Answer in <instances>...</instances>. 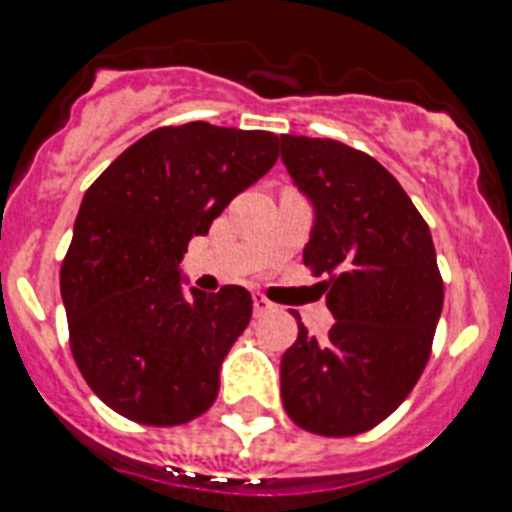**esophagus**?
<instances>
[{
	"label": "esophagus",
	"instance_id": "34e87169",
	"mask_svg": "<svg viewBox=\"0 0 512 512\" xmlns=\"http://www.w3.org/2000/svg\"><path fill=\"white\" fill-rule=\"evenodd\" d=\"M252 301H255V317H262V314H270V311L275 309L273 301L265 299L262 293H255V296H252Z\"/></svg>",
	"mask_w": 512,
	"mask_h": 512
}]
</instances>
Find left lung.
I'll use <instances>...</instances> for the list:
<instances>
[{
  "label": "left lung",
  "instance_id": "left-lung-1",
  "mask_svg": "<svg viewBox=\"0 0 512 512\" xmlns=\"http://www.w3.org/2000/svg\"><path fill=\"white\" fill-rule=\"evenodd\" d=\"M281 159L314 208L304 262L327 275L319 286L335 317L317 340L293 311L283 407L309 433H366L407 399L430 358L443 309L433 237L394 175L363 151L286 133Z\"/></svg>",
  "mask_w": 512,
  "mask_h": 512
}]
</instances>
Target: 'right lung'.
Here are the masks:
<instances>
[{"instance_id": "obj_1", "label": "right lung", "mask_w": 512, "mask_h": 512, "mask_svg": "<svg viewBox=\"0 0 512 512\" xmlns=\"http://www.w3.org/2000/svg\"><path fill=\"white\" fill-rule=\"evenodd\" d=\"M278 136L195 121L128 146L84 193L61 262L71 355L102 402L141 425H182L219 394L252 317L242 286L185 291L180 262L234 195L278 159Z\"/></svg>"}]
</instances>
